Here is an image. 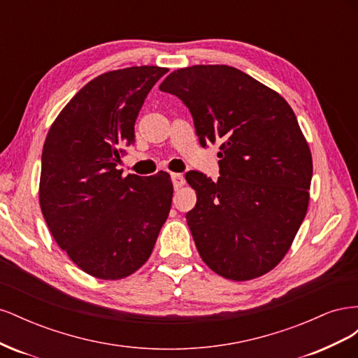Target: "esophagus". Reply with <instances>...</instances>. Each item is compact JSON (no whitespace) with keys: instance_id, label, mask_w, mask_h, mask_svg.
I'll list each match as a JSON object with an SVG mask.
<instances>
[{"instance_id":"34e87169","label":"esophagus","mask_w":358,"mask_h":358,"mask_svg":"<svg viewBox=\"0 0 358 358\" xmlns=\"http://www.w3.org/2000/svg\"><path fill=\"white\" fill-rule=\"evenodd\" d=\"M171 182H173V187L175 189H179L180 187H183V183H185V178L180 173H171Z\"/></svg>"}]
</instances>
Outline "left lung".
<instances>
[{
  "mask_svg": "<svg viewBox=\"0 0 358 358\" xmlns=\"http://www.w3.org/2000/svg\"><path fill=\"white\" fill-rule=\"evenodd\" d=\"M162 92L191 112L199 142H221L220 178L187 173L197 191L187 222L213 272L248 280L284 258L305 220L312 157L297 117L278 92L229 66L169 74Z\"/></svg>",
  "mask_w": 358,
  "mask_h": 358,
  "instance_id": "left-lung-1",
  "label": "left lung"
}]
</instances>
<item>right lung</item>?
<instances>
[{
    "mask_svg": "<svg viewBox=\"0 0 358 358\" xmlns=\"http://www.w3.org/2000/svg\"><path fill=\"white\" fill-rule=\"evenodd\" d=\"M169 70L142 66L86 83L52 124L41 154L40 206L62 251L100 279L134 273L152 254L173 196L170 175L117 170L149 91Z\"/></svg>",
    "mask_w": 358,
    "mask_h": 358,
    "instance_id": "obj_1",
    "label": "right lung"
}]
</instances>
